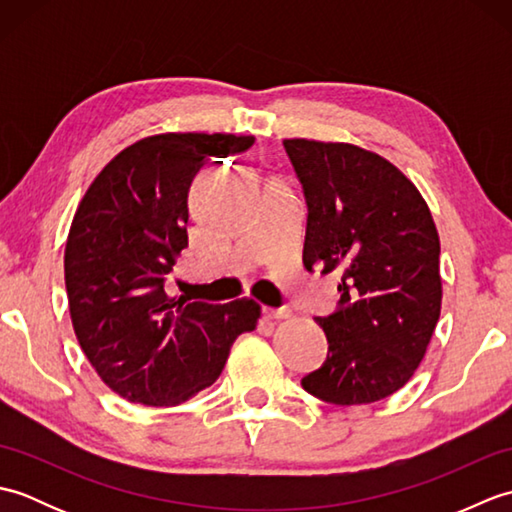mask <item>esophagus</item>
I'll return each mask as SVG.
<instances>
[{"label": "esophagus", "mask_w": 512, "mask_h": 512, "mask_svg": "<svg viewBox=\"0 0 512 512\" xmlns=\"http://www.w3.org/2000/svg\"><path fill=\"white\" fill-rule=\"evenodd\" d=\"M264 317L268 319H290L292 312L288 308H264Z\"/></svg>", "instance_id": "1"}]
</instances>
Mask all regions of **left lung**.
<instances>
[{
  "label": "left lung",
  "instance_id": "left-lung-1",
  "mask_svg": "<svg viewBox=\"0 0 512 512\" xmlns=\"http://www.w3.org/2000/svg\"><path fill=\"white\" fill-rule=\"evenodd\" d=\"M284 149L308 204L303 264L341 275L317 323L328 356L301 387L332 405H367L416 372L440 319V239L427 202L372 151L290 138Z\"/></svg>",
  "mask_w": 512,
  "mask_h": 512
}]
</instances>
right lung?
Instances as JSON below:
<instances>
[{"mask_svg":"<svg viewBox=\"0 0 512 512\" xmlns=\"http://www.w3.org/2000/svg\"><path fill=\"white\" fill-rule=\"evenodd\" d=\"M253 136L160 134L123 149L90 184L65 244V290L81 350L129 402L176 407L211 387L259 306L167 297L189 246V187L206 162L244 154ZM220 162V160H217Z\"/></svg>","mask_w":512,"mask_h":512,"instance_id":"1","label":"right lung"}]
</instances>
